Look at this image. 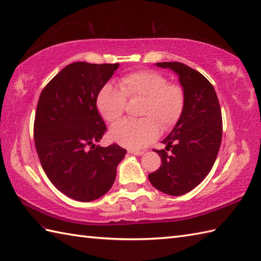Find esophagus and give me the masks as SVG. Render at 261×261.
I'll use <instances>...</instances> for the list:
<instances>
[{
  "mask_svg": "<svg viewBox=\"0 0 261 261\" xmlns=\"http://www.w3.org/2000/svg\"><path fill=\"white\" fill-rule=\"evenodd\" d=\"M129 152H130V154H132V155H136V156H140V155H144L145 154L144 150H134V149L129 150Z\"/></svg>",
  "mask_w": 261,
  "mask_h": 261,
  "instance_id": "esophagus-1",
  "label": "esophagus"
}]
</instances>
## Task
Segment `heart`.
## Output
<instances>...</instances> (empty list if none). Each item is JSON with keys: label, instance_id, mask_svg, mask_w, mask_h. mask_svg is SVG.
<instances>
[{"label": "heart", "instance_id": "obj_1", "mask_svg": "<svg viewBox=\"0 0 261 261\" xmlns=\"http://www.w3.org/2000/svg\"><path fill=\"white\" fill-rule=\"evenodd\" d=\"M119 87L106 84L96 98L97 109L107 122H115L123 115L126 99H142L140 120H122L111 127L110 138L130 149H142L180 121L186 107V91L182 85L168 83L164 74L152 70L127 73Z\"/></svg>", "mask_w": 261, "mask_h": 261}]
</instances>
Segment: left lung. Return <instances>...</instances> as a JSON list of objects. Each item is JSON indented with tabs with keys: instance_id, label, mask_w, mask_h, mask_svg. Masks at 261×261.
Segmentation results:
<instances>
[{
	"instance_id": "8db88e82",
	"label": "left lung",
	"mask_w": 261,
	"mask_h": 261,
	"mask_svg": "<svg viewBox=\"0 0 261 261\" xmlns=\"http://www.w3.org/2000/svg\"><path fill=\"white\" fill-rule=\"evenodd\" d=\"M156 64L178 74L186 91V107L174 129L162 141L165 149L154 150L162 165L148 178L157 190L181 196L195 189L216 161L223 131L221 106L213 85L197 70L181 62ZM168 150L171 154H167Z\"/></svg>"
}]
</instances>
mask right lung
Returning <instances> with one entry per match:
<instances>
[{"label": "right lung", "mask_w": 261, "mask_h": 261, "mask_svg": "<svg viewBox=\"0 0 261 261\" xmlns=\"http://www.w3.org/2000/svg\"><path fill=\"white\" fill-rule=\"evenodd\" d=\"M119 63L66 65L44 87L34 122L35 147L45 174L65 196L93 201L110 190L126 150L96 146L106 132L96 98Z\"/></svg>", "instance_id": "obj_1"}]
</instances>
